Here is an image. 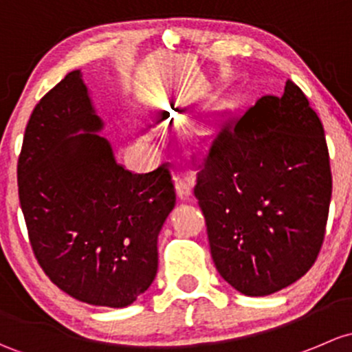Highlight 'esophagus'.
Wrapping results in <instances>:
<instances>
[{
  "label": "esophagus",
  "instance_id": "34e87169",
  "mask_svg": "<svg viewBox=\"0 0 352 352\" xmlns=\"http://www.w3.org/2000/svg\"><path fill=\"white\" fill-rule=\"evenodd\" d=\"M193 188V176L188 173H177L176 175V191L179 198H188L191 195Z\"/></svg>",
  "mask_w": 352,
  "mask_h": 352
}]
</instances>
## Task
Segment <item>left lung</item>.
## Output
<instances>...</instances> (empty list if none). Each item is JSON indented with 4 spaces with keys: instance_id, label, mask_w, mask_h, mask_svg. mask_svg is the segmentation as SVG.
Masks as SVG:
<instances>
[{
    "instance_id": "1",
    "label": "left lung",
    "mask_w": 352,
    "mask_h": 352,
    "mask_svg": "<svg viewBox=\"0 0 352 352\" xmlns=\"http://www.w3.org/2000/svg\"><path fill=\"white\" fill-rule=\"evenodd\" d=\"M191 164L210 252L227 283L264 296L314 266L331 205V159L324 125L292 79L281 98H259L222 123Z\"/></svg>"
}]
</instances>
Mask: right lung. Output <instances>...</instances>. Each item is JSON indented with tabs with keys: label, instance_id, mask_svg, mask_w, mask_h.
I'll return each mask as SVG.
<instances>
[{
	"label": "right lung",
	"instance_id": "obj_1",
	"mask_svg": "<svg viewBox=\"0 0 352 352\" xmlns=\"http://www.w3.org/2000/svg\"><path fill=\"white\" fill-rule=\"evenodd\" d=\"M101 126L81 72H69L27 123L18 197L49 280L79 302L122 309L154 281L176 190L169 162L146 175L118 164Z\"/></svg>",
	"mask_w": 352,
	"mask_h": 352
}]
</instances>
